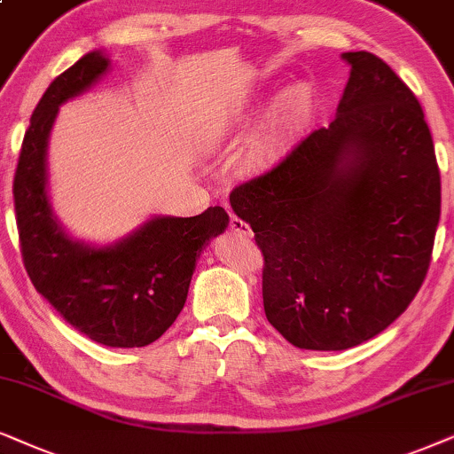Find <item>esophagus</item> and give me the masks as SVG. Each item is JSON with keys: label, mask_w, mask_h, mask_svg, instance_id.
<instances>
[{"label": "esophagus", "mask_w": 454, "mask_h": 454, "mask_svg": "<svg viewBox=\"0 0 454 454\" xmlns=\"http://www.w3.org/2000/svg\"><path fill=\"white\" fill-rule=\"evenodd\" d=\"M231 228H232L234 234H239V237H251V234H253L249 223H247L245 220H240V217L234 215V214H231Z\"/></svg>", "instance_id": "esophagus-1"}]
</instances>
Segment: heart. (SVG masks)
<instances>
[{
  "mask_svg": "<svg viewBox=\"0 0 454 454\" xmlns=\"http://www.w3.org/2000/svg\"><path fill=\"white\" fill-rule=\"evenodd\" d=\"M299 110H301V95L290 93L286 99L282 101L274 122H271L268 126V130H263L257 141L253 143V160L262 164V161L271 160V157L282 149V145L286 143L290 130L294 129V122H297L299 118ZM222 137H223V129L222 126H215L214 130L207 132V143H220Z\"/></svg>",
  "mask_w": 454,
  "mask_h": 454,
  "instance_id": "obj_1",
  "label": "heart"
}]
</instances>
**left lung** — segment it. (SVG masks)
I'll list each match as a JSON object with an SVG mask.
<instances>
[{
    "label": "left lung",
    "instance_id": "8db88e82",
    "mask_svg": "<svg viewBox=\"0 0 454 454\" xmlns=\"http://www.w3.org/2000/svg\"><path fill=\"white\" fill-rule=\"evenodd\" d=\"M328 129L234 186L231 205L263 253V309L290 344L344 350L388 328L430 268L440 170L424 110L370 51Z\"/></svg>",
    "mask_w": 454,
    "mask_h": 454
}]
</instances>
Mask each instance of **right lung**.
I'll list each match as a JSON object with an SVG mask.
<instances>
[{
    "label": "right lung",
    "instance_id": "add662e5",
    "mask_svg": "<svg viewBox=\"0 0 454 454\" xmlns=\"http://www.w3.org/2000/svg\"><path fill=\"white\" fill-rule=\"evenodd\" d=\"M110 68L90 51L53 81L35 107L18 155L14 209L24 268L39 294L72 328L106 347L155 342L183 311L197 257L226 231L223 207L192 217H153L110 247L72 240L47 197V138L58 107Z\"/></svg>",
    "mask_w": 454,
    "mask_h": 454
}]
</instances>
